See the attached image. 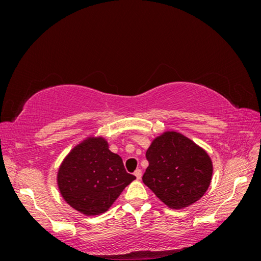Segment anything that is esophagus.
Listing matches in <instances>:
<instances>
[{"mask_svg":"<svg viewBox=\"0 0 261 261\" xmlns=\"http://www.w3.org/2000/svg\"><path fill=\"white\" fill-rule=\"evenodd\" d=\"M134 175H135L136 176V178L137 179H140V177H141V170H136L135 171V173H134Z\"/></svg>","mask_w":261,"mask_h":261,"instance_id":"obj_1","label":"esophagus"}]
</instances>
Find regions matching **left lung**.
<instances>
[{
	"label": "left lung",
	"mask_w": 261,
	"mask_h": 261,
	"mask_svg": "<svg viewBox=\"0 0 261 261\" xmlns=\"http://www.w3.org/2000/svg\"><path fill=\"white\" fill-rule=\"evenodd\" d=\"M146 158L149 167L144 184L168 207H188L207 192L212 161L202 148L181 134L165 132L154 138Z\"/></svg>",
	"instance_id": "left-lung-1"
}]
</instances>
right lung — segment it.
I'll return each instance as SVG.
<instances>
[{"mask_svg": "<svg viewBox=\"0 0 261 261\" xmlns=\"http://www.w3.org/2000/svg\"><path fill=\"white\" fill-rule=\"evenodd\" d=\"M136 177L126 172L122 158L102 137H88L72 149L58 172L64 200L86 216L106 212Z\"/></svg>", "mask_w": 261, "mask_h": 261, "instance_id": "obj_1", "label": "right lung"}]
</instances>
